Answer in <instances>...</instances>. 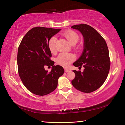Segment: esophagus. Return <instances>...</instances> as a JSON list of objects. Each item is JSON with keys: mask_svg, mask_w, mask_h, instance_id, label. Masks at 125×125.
<instances>
[{"mask_svg": "<svg viewBox=\"0 0 125 125\" xmlns=\"http://www.w3.org/2000/svg\"><path fill=\"white\" fill-rule=\"evenodd\" d=\"M69 69H67V68H65V73H67V72H68V71H69Z\"/></svg>", "mask_w": 125, "mask_h": 125, "instance_id": "34e87169", "label": "esophagus"}]
</instances>
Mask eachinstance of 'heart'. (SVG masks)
<instances>
[{"label": "heart", "mask_w": 125, "mask_h": 125, "mask_svg": "<svg viewBox=\"0 0 125 125\" xmlns=\"http://www.w3.org/2000/svg\"><path fill=\"white\" fill-rule=\"evenodd\" d=\"M63 36L68 41L71 45H74L79 40V35L78 34L72 30H68L63 33ZM56 38L53 36L51 37L48 41V46L50 51L52 52H54L56 51ZM82 45L80 43L74 47L75 51H79L82 48ZM74 60V56L70 53H60L56 58V62L59 65L63 67H67Z\"/></svg>", "instance_id": "b5f03b06"}]
</instances>
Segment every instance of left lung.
<instances>
[{
	"instance_id": "obj_1",
	"label": "left lung",
	"mask_w": 125,
	"mask_h": 125,
	"mask_svg": "<svg viewBox=\"0 0 125 125\" xmlns=\"http://www.w3.org/2000/svg\"><path fill=\"white\" fill-rule=\"evenodd\" d=\"M71 28L80 31L84 39L83 51L73 65L84 68L82 73L73 71L75 77L71 83L81 92H92L100 88L108 74L111 62L107 44L100 34L89 25L80 24Z\"/></svg>"
}]
</instances>
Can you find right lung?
<instances>
[{
    "label": "right lung",
    "instance_id": "add662e5",
    "mask_svg": "<svg viewBox=\"0 0 125 125\" xmlns=\"http://www.w3.org/2000/svg\"><path fill=\"white\" fill-rule=\"evenodd\" d=\"M60 30L41 26L33 28L24 35L19 46V74L25 88L36 95L43 96L54 91L58 78L64 73L61 66L54 65L48 46L49 40ZM45 65L52 66L50 73L44 69Z\"/></svg>",
    "mask_w": 125,
    "mask_h": 125
}]
</instances>
